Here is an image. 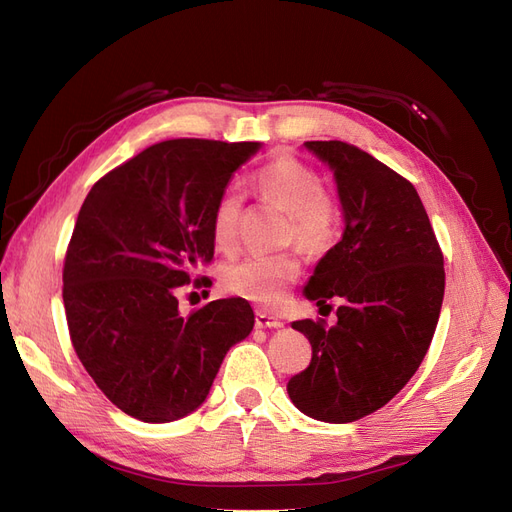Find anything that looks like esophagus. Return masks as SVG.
Segmentation results:
<instances>
[{"mask_svg":"<svg viewBox=\"0 0 512 512\" xmlns=\"http://www.w3.org/2000/svg\"><path fill=\"white\" fill-rule=\"evenodd\" d=\"M256 327L258 329H282L284 322L275 316H269L267 312H256Z\"/></svg>","mask_w":512,"mask_h":512,"instance_id":"1","label":"esophagus"}]
</instances>
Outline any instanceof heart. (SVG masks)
I'll return each mask as SVG.
<instances>
[{
  "mask_svg": "<svg viewBox=\"0 0 512 512\" xmlns=\"http://www.w3.org/2000/svg\"><path fill=\"white\" fill-rule=\"evenodd\" d=\"M254 190L288 213L286 237L305 250L322 252L333 245L339 232L335 200L324 192L322 177L305 162L282 156L254 175ZM241 196L224 192L211 213V239L220 252H232L239 239ZM301 275V262L294 254L250 256L224 271V288L237 297L260 305L280 303L288 288Z\"/></svg>",
  "mask_w": 512,
  "mask_h": 512,
  "instance_id": "1",
  "label": "heart"
}]
</instances>
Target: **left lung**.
<instances>
[{
	"label": "left lung",
	"mask_w": 512,
	"mask_h": 512,
	"mask_svg": "<svg viewBox=\"0 0 512 512\" xmlns=\"http://www.w3.org/2000/svg\"><path fill=\"white\" fill-rule=\"evenodd\" d=\"M303 147L327 166L344 235L309 277L305 299H342L331 329L299 320L312 363L290 378L292 404L322 423H352L404 389L423 363L444 299V258L414 185L342 141Z\"/></svg>",
	"instance_id": "left-lung-1"
}]
</instances>
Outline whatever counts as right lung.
<instances>
[{
  "mask_svg": "<svg viewBox=\"0 0 512 512\" xmlns=\"http://www.w3.org/2000/svg\"><path fill=\"white\" fill-rule=\"evenodd\" d=\"M258 149L151 145L104 175L79 211L64 265L72 346L98 389L138 421L173 423L203 406L226 352L254 329L245 299L183 316L177 292L213 260V207Z\"/></svg>",
  "mask_w": 512,
  "mask_h": 512,
  "instance_id": "1",
  "label": "right lung"
}]
</instances>
